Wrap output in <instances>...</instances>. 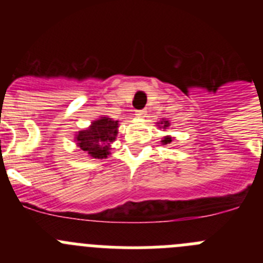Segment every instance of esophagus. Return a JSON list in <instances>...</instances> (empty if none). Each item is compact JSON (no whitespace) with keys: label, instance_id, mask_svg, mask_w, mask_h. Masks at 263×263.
I'll use <instances>...</instances> for the list:
<instances>
[{"label":"esophagus","instance_id":"obj_1","mask_svg":"<svg viewBox=\"0 0 263 263\" xmlns=\"http://www.w3.org/2000/svg\"><path fill=\"white\" fill-rule=\"evenodd\" d=\"M146 115H147V110H145V109H143V110H137L136 111V116L138 118H145Z\"/></svg>","mask_w":263,"mask_h":263}]
</instances>
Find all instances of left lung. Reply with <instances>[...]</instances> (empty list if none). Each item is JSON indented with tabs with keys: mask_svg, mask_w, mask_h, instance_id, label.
Returning <instances> with one entry per match:
<instances>
[{
	"mask_svg": "<svg viewBox=\"0 0 263 263\" xmlns=\"http://www.w3.org/2000/svg\"><path fill=\"white\" fill-rule=\"evenodd\" d=\"M170 125H171V124H170L168 120H162V121H159V122H158V126H159L160 129H167ZM160 142H162V145H170V143L173 142V137H171V136L163 137Z\"/></svg>",
	"mask_w": 263,
	"mask_h": 263,
	"instance_id": "left-lung-1",
	"label": "left lung"
}]
</instances>
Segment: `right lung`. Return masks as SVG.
Masks as SVG:
<instances>
[{"label":"right lung","instance_id":"right-lung-1","mask_svg":"<svg viewBox=\"0 0 263 263\" xmlns=\"http://www.w3.org/2000/svg\"><path fill=\"white\" fill-rule=\"evenodd\" d=\"M118 121L106 116L92 121L88 127L76 132L75 142L81 152L93 159H105L110 154V143L118 134Z\"/></svg>","mask_w":263,"mask_h":263}]
</instances>
